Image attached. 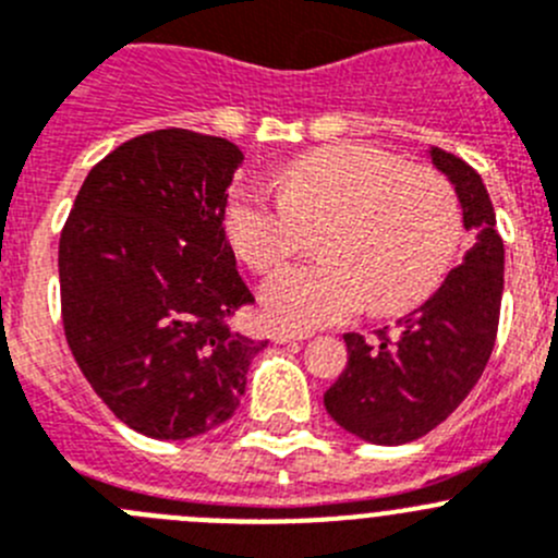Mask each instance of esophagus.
Segmentation results:
<instances>
[{
  "label": "esophagus",
  "instance_id": "34e87169",
  "mask_svg": "<svg viewBox=\"0 0 558 558\" xmlns=\"http://www.w3.org/2000/svg\"><path fill=\"white\" fill-rule=\"evenodd\" d=\"M270 339L274 342H299V339H310V331H293V328H274L270 331Z\"/></svg>",
  "mask_w": 558,
  "mask_h": 558
}]
</instances>
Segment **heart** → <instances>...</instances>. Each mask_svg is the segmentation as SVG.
Segmentation results:
<instances>
[{
    "label": "heart",
    "instance_id": "obj_1",
    "mask_svg": "<svg viewBox=\"0 0 558 558\" xmlns=\"http://www.w3.org/2000/svg\"><path fill=\"white\" fill-rule=\"evenodd\" d=\"M282 194L238 191L227 208L232 246L257 274L304 252L320 230L323 257L290 265L263 288L265 312L282 326H326L367 306L413 310L444 282L463 208L444 174L411 167L373 145H328L293 158Z\"/></svg>",
    "mask_w": 558,
    "mask_h": 558
}]
</instances>
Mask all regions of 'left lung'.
<instances>
[{"label": "left lung", "mask_w": 558, "mask_h": 558, "mask_svg": "<svg viewBox=\"0 0 558 558\" xmlns=\"http://www.w3.org/2000/svg\"><path fill=\"white\" fill-rule=\"evenodd\" d=\"M433 163L452 180L474 246L463 265L397 328L375 337L344 333L348 367L323 395L333 422L380 447L416 441L469 397L490 362L504 293V241L480 174L433 147Z\"/></svg>", "instance_id": "left-lung-1"}]
</instances>
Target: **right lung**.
I'll return each instance as SVG.
<instances>
[{
  "label": "right lung",
  "mask_w": 558,
  "mask_h": 558,
  "mask_svg": "<svg viewBox=\"0 0 558 558\" xmlns=\"http://www.w3.org/2000/svg\"><path fill=\"white\" fill-rule=\"evenodd\" d=\"M243 153L161 129L89 169L60 235L68 348L136 433L183 441L235 413L257 342L232 328L254 304L225 232Z\"/></svg>",
  "instance_id": "obj_1"
}]
</instances>
